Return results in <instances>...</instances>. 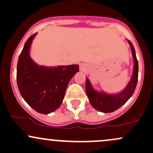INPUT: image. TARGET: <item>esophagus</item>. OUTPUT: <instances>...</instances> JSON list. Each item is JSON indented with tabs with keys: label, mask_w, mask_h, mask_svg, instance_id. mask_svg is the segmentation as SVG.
<instances>
[{
	"label": "esophagus",
	"mask_w": 153,
	"mask_h": 153,
	"mask_svg": "<svg viewBox=\"0 0 153 153\" xmlns=\"http://www.w3.org/2000/svg\"><path fill=\"white\" fill-rule=\"evenodd\" d=\"M81 68H82V67H81Z\"/></svg>",
	"instance_id": "obj_1"
}]
</instances>
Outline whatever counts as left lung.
Returning a JSON list of instances; mask_svg holds the SVG:
<instances>
[{
    "instance_id": "8db88e82",
    "label": "left lung",
    "mask_w": 153,
    "mask_h": 153,
    "mask_svg": "<svg viewBox=\"0 0 153 153\" xmlns=\"http://www.w3.org/2000/svg\"><path fill=\"white\" fill-rule=\"evenodd\" d=\"M128 43L131 48L134 65L133 75L125 89L115 94H108L105 92L97 91L94 89L90 81L88 80V78H86L85 91H86L87 97H88L89 102L92 107L99 111L105 112V113L115 111L128 101L135 91L137 81H138V61L136 56L135 49H134L133 44L130 41H128Z\"/></svg>"
}]
</instances>
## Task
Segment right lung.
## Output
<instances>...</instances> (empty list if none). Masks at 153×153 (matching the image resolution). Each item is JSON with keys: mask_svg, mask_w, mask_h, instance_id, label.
<instances>
[{"mask_svg": "<svg viewBox=\"0 0 153 153\" xmlns=\"http://www.w3.org/2000/svg\"><path fill=\"white\" fill-rule=\"evenodd\" d=\"M36 36L35 33L28 38L20 53L16 82L25 102L38 112L48 114L60 106L69 82L79 71V67L77 65L54 68L38 66L29 54Z\"/></svg>", "mask_w": 153, "mask_h": 153, "instance_id": "right-lung-1", "label": "right lung"}]
</instances>
